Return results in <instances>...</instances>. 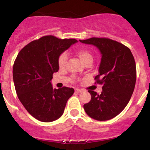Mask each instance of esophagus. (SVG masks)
Instances as JSON below:
<instances>
[{
    "label": "esophagus",
    "mask_w": 150,
    "mask_h": 150,
    "mask_svg": "<svg viewBox=\"0 0 150 150\" xmlns=\"http://www.w3.org/2000/svg\"><path fill=\"white\" fill-rule=\"evenodd\" d=\"M75 92L80 93V92H83V89H75Z\"/></svg>",
    "instance_id": "1"
}]
</instances>
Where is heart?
Masks as SVG:
<instances>
[{"instance_id":"obj_1","label":"heart","mask_w":150,"mask_h":150,"mask_svg":"<svg viewBox=\"0 0 150 150\" xmlns=\"http://www.w3.org/2000/svg\"><path fill=\"white\" fill-rule=\"evenodd\" d=\"M77 56L80 58V61L82 62V63H85V62L88 61H93L92 55L87 50H81L77 53ZM67 59H68V55L66 53H63L60 55L58 58V66L60 68H63L66 63Z\"/></svg>"}]
</instances>
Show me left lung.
<instances>
[{
  "instance_id": "8db88e82",
  "label": "left lung",
  "mask_w": 150,
  "mask_h": 150,
  "mask_svg": "<svg viewBox=\"0 0 150 150\" xmlns=\"http://www.w3.org/2000/svg\"><path fill=\"white\" fill-rule=\"evenodd\" d=\"M97 48L101 54L97 83L102 85L100 94L92 90L91 100L84 104L89 117L97 120H108L116 117L128 104L135 89L136 65L128 47L107 38L92 37L80 40Z\"/></svg>"
}]
</instances>
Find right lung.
Wrapping results in <instances>:
<instances>
[{"label": "right lung", "instance_id": "add662e5", "mask_svg": "<svg viewBox=\"0 0 150 150\" xmlns=\"http://www.w3.org/2000/svg\"><path fill=\"white\" fill-rule=\"evenodd\" d=\"M77 42L75 39L45 36L19 52L13 69L15 90L24 107L36 119L54 121L64 112L74 89L53 88L51 81L59 69L60 55Z\"/></svg>", "mask_w": 150, "mask_h": 150}]
</instances>
